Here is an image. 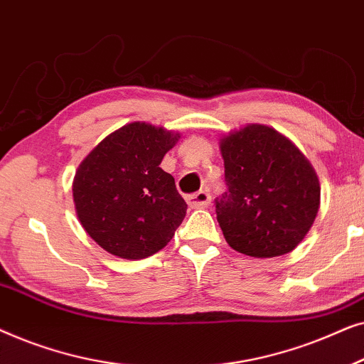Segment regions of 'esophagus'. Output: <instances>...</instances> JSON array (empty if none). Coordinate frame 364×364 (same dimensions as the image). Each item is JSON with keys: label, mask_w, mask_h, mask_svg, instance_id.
I'll list each match as a JSON object with an SVG mask.
<instances>
[{"label": "esophagus", "mask_w": 364, "mask_h": 364, "mask_svg": "<svg viewBox=\"0 0 364 364\" xmlns=\"http://www.w3.org/2000/svg\"><path fill=\"white\" fill-rule=\"evenodd\" d=\"M187 203L192 208H205L210 205V193H208L207 191H200V192L193 193V196L187 197Z\"/></svg>", "instance_id": "esophagus-1"}]
</instances>
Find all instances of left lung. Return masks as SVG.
<instances>
[{
  "label": "left lung",
  "mask_w": 364,
  "mask_h": 364,
  "mask_svg": "<svg viewBox=\"0 0 364 364\" xmlns=\"http://www.w3.org/2000/svg\"><path fill=\"white\" fill-rule=\"evenodd\" d=\"M228 192L217 220L233 250L257 258L295 250L320 208V181L290 139L263 124H247L220 139Z\"/></svg>",
  "instance_id": "left-lung-1"
}]
</instances>
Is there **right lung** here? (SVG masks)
<instances>
[{
    "instance_id": "right-lung-1",
    "label": "right lung",
    "mask_w": 364,
    "mask_h": 364,
    "mask_svg": "<svg viewBox=\"0 0 364 364\" xmlns=\"http://www.w3.org/2000/svg\"><path fill=\"white\" fill-rule=\"evenodd\" d=\"M181 134L131 122L102 139L79 164L73 198L79 222L104 250L141 260L172 240L187 203L161 162Z\"/></svg>"
}]
</instances>
